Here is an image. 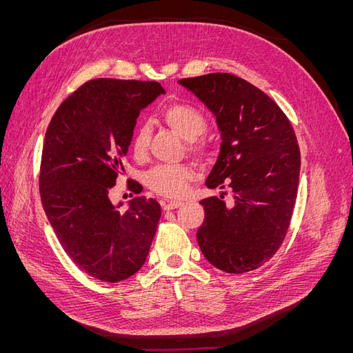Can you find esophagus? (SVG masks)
Listing matches in <instances>:
<instances>
[{"label": "esophagus", "mask_w": 353, "mask_h": 353, "mask_svg": "<svg viewBox=\"0 0 353 353\" xmlns=\"http://www.w3.org/2000/svg\"><path fill=\"white\" fill-rule=\"evenodd\" d=\"M183 205H184V201H179V200H170V201L165 200V201H162V206H163L165 210L176 209V208H181Z\"/></svg>", "instance_id": "obj_1"}]
</instances>
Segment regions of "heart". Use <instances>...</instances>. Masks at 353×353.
<instances>
[{"label": "heart", "instance_id": "b5f03b06", "mask_svg": "<svg viewBox=\"0 0 353 353\" xmlns=\"http://www.w3.org/2000/svg\"><path fill=\"white\" fill-rule=\"evenodd\" d=\"M165 122L172 130L188 143V150L199 159H206L209 156V145L205 141H197V138L205 134L208 122L193 105L176 103L170 104L163 110ZM150 126L143 123L137 128L134 134L131 148L135 157L141 159L147 154L148 143H150ZM194 178V169L190 165H165L154 168L147 176V185L156 194L163 197H181L188 183Z\"/></svg>", "mask_w": 353, "mask_h": 353}]
</instances>
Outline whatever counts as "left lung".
<instances>
[{
  "label": "left lung",
  "instance_id": "left-lung-1",
  "mask_svg": "<svg viewBox=\"0 0 353 353\" xmlns=\"http://www.w3.org/2000/svg\"><path fill=\"white\" fill-rule=\"evenodd\" d=\"M215 116L221 152L208 188L230 187L232 201L203 199L197 241L215 268L243 274L280 249L290 225L301 152L290 121L274 100L231 73L178 81Z\"/></svg>",
  "mask_w": 353,
  "mask_h": 353
}]
</instances>
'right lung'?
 <instances>
[{"mask_svg":"<svg viewBox=\"0 0 353 353\" xmlns=\"http://www.w3.org/2000/svg\"><path fill=\"white\" fill-rule=\"evenodd\" d=\"M160 94L154 81L99 78L60 104L41 157L42 208L69 258L94 279L117 283L141 270L162 215L154 199L126 209L109 193L125 172L137 117ZM141 193L138 184L130 185Z\"/></svg>","mask_w":353,"mask_h":353,"instance_id":"1","label":"right lung"}]
</instances>
